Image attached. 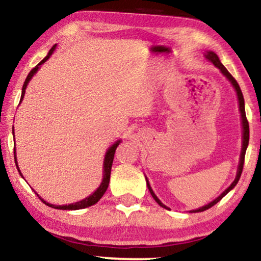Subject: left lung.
I'll return each instance as SVG.
<instances>
[{
  "instance_id": "8db88e82",
  "label": "left lung",
  "mask_w": 261,
  "mask_h": 261,
  "mask_svg": "<svg viewBox=\"0 0 261 261\" xmlns=\"http://www.w3.org/2000/svg\"><path fill=\"white\" fill-rule=\"evenodd\" d=\"M205 58H206V60L209 61V62H211V63H213V64L215 65V67H217L218 69H220L222 74H223V75L225 76V77H227V79L229 80V81H230V83L232 85V87H234V89L236 90V94H238V99H239L240 113H241V118H242V149H241V155H240V163H239V167H238V173H236V178H235L234 181L231 182V185L229 186L228 189L225 190L224 192L221 194V196H218V197L216 198V199L211 201V203L207 204V205H205V206H201V207H199V209H197V210H191L190 213H201V211H205V210H207V209H210L211 206H214L215 204H217L218 201H220V200L222 199V198H223V197L225 196V194H227V193L229 192V191L234 189V187L236 186V184H238V181H239L240 176H241L242 169H244L245 155H246V150H247L248 142H249V125H248V120H247V118H246L244 95H242V92H241V89H240L239 83L236 82V80H235L234 77H232L230 72H229V71L227 70V69H225L224 65L221 63L220 58H218V56H217L216 54H215V52H213V51H207L206 54H205ZM145 180H147V186H148L149 191H150V194L152 196V198H154V199L156 200V203H158L160 206L165 207V209H168V207H167V206L165 205V204H162V203H161V200H160L159 198L156 197V194L154 193V191L151 190L150 185H149L148 179L145 178Z\"/></svg>"
}]
</instances>
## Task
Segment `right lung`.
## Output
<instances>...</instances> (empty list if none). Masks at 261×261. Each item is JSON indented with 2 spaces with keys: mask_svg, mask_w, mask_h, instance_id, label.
I'll use <instances>...</instances> for the list:
<instances>
[{
  "mask_svg": "<svg viewBox=\"0 0 261 261\" xmlns=\"http://www.w3.org/2000/svg\"><path fill=\"white\" fill-rule=\"evenodd\" d=\"M56 46H57V45H54V46L51 47V50L48 51V54H47L46 57H45L44 60L41 61L39 64L36 65V67H34L32 70L30 71V74L27 75V77L25 80V83H23V86H22V93H21V99H20V102L22 101L23 95H25V92H26V87H27V85H29V82L31 81V79H32L33 75L38 71V69H39L40 65L43 64V63H45V62H46L48 58H50V56L54 54ZM13 131H14V127H13ZM119 143H120V140L117 141L116 143L111 145V147L109 148V150L106 151L105 160H103V178H102V181H101V184H100V186L98 187V189H96L95 192L90 194L89 197H87V198H85V199H82V200H80V201H76V203L68 204V205H54V204H50V203H47V201H45L43 198H40L39 196H38V194H37V196L40 198V200L43 201L45 205H47V206H50V207H55V209H58V210H80V209H85V207L94 205L95 203H98V201L100 200V198H101L103 194H105L107 187H109L110 176H111V168H112V163H113V159H114V152H116V149H117L118 145H119ZM14 159H15L17 171H19L20 175L22 176L21 172H20V169H19V166H17L16 155H15V148H14ZM22 178H23V176H22Z\"/></svg>",
  "mask_w": 261,
  "mask_h": 261,
  "instance_id": "1",
  "label": "right lung"
}]
</instances>
